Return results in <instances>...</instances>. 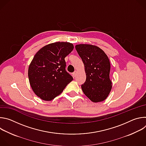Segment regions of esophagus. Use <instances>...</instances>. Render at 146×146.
<instances>
[{
	"mask_svg": "<svg viewBox=\"0 0 146 146\" xmlns=\"http://www.w3.org/2000/svg\"><path fill=\"white\" fill-rule=\"evenodd\" d=\"M77 71H74L73 73V76H74V77H76V76L77 75Z\"/></svg>",
	"mask_w": 146,
	"mask_h": 146,
	"instance_id": "34e87169",
	"label": "esophagus"
}]
</instances>
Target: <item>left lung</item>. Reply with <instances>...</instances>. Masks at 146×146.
I'll return each mask as SVG.
<instances>
[{"label":"left lung","instance_id":"1","mask_svg":"<svg viewBox=\"0 0 146 146\" xmlns=\"http://www.w3.org/2000/svg\"><path fill=\"white\" fill-rule=\"evenodd\" d=\"M75 48L84 65L86 74V80L81 85L83 92L94 103L105 100L112 88L108 56L96 46L80 44Z\"/></svg>","mask_w":146,"mask_h":146}]
</instances>
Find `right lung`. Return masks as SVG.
<instances>
[{
    "instance_id": "add662e5",
    "label": "right lung",
    "mask_w": 146,
    "mask_h": 146,
    "mask_svg": "<svg viewBox=\"0 0 146 146\" xmlns=\"http://www.w3.org/2000/svg\"><path fill=\"white\" fill-rule=\"evenodd\" d=\"M72 43L55 42L40 49L28 68L31 87L44 100H51L60 95L73 77L65 69V58L73 50Z\"/></svg>"
}]
</instances>
